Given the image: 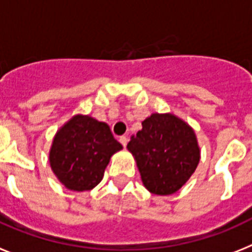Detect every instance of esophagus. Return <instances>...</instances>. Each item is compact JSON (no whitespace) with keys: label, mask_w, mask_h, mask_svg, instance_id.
Returning a JSON list of instances; mask_svg holds the SVG:
<instances>
[{"label":"esophagus","mask_w":252,"mask_h":252,"mask_svg":"<svg viewBox=\"0 0 252 252\" xmlns=\"http://www.w3.org/2000/svg\"><path fill=\"white\" fill-rule=\"evenodd\" d=\"M120 143H121L122 145H124V147H126V145H127V138H126V136H120Z\"/></svg>","instance_id":"esophagus-1"}]
</instances>
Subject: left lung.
<instances>
[{
	"mask_svg": "<svg viewBox=\"0 0 252 252\" xmlns=\"http://www.w3.org/2000/svg\"><path fill=\"white\" fill-rule=\"evenodd\" d=\"M128 141L143 184L151 193L167 196L182 188L197 168L199 148L192 127L172 114L153 113Z\"/></svg>",
	"mask_w": 252,
	"mask_h": 252,
	"instance_id": "8db88e82",
	"label": "left lung"
}]
</instances>
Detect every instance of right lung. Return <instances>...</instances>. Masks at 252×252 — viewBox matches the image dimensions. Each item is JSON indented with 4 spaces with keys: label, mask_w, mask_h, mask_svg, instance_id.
Listing matches in <instances>:
<instances>
[{
    "label": "right lung",
    "mask_w": 252,
    "mask_h": 252,
    "mask_svg": "<svg viewBox=\"0 0 252 252\" xmlns=\"http://www.w3.org/2000/svg\"><path fill=\"white\" fill-rule=\"evenodd\" d=\"M121 149L107 124L74 116L55 135L50 165L66 188L84 192L101 182L112 155Z\"/></svg>",
    "instance_id": "obj_1"
}]
</instances>
